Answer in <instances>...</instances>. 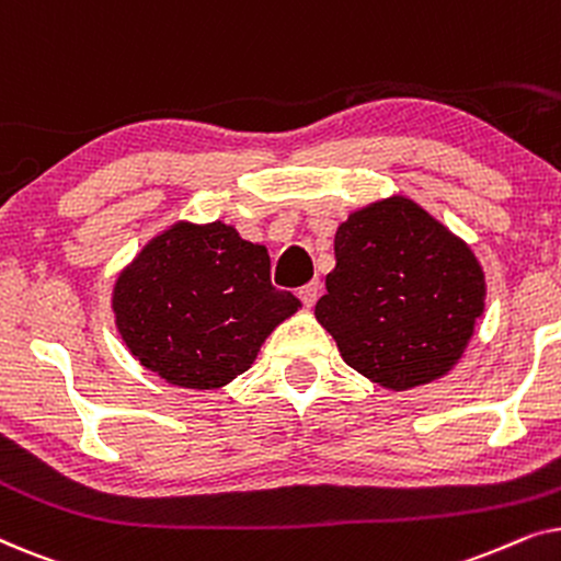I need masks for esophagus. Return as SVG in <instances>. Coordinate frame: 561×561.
Here are the masks:
<instances>
[{
    "instance_id": "esophagus-1",
    "label": "esophagus",
    "mask_w": 561,
    "mask_h": 561,
    "mask_svg": "<svg viewBox=\"0 0 561 561\" xmlns=\"http://www.w3.org/2000/svg\"><path fill=\"white\" fill-rule=\"evenodd\" d=\"M319 290H321V286H319V280H311V283H306V286L298 290V298H301V304L306 306V309H311L313 304H317V298H319Z\"/></svg>"
}]
</instances>
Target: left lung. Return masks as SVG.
<instances>
[{"label": "left lung", "instance_id": "8db88e82", "mask_svg": "<svg viewBox=\"0 0 561 561\" xmlns=\"http://www.w3.org/2000/svg\"><path fill=\"white\" fill-rule=\"evenodd\" d=\"M334 257L317 319L344 363L393 390L451 370L485 309V275L459 237L390 196L350 214Z\"/></svg>", "mask_w": 561, "mask_h": 561}]
</instances>
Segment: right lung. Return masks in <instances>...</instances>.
<instances>
[{"label":"right lung","mask_w":561,"mask_h":561,"mask_svg":"<svg viewBox=\"0 0 561 561\" xmlns=\"http://www.w3.org/2000/svg\"><path fill=\"white\" fill-rule=\"evenodd\" d=\"M301 301L271 283V257L234 227L179 221L119 273L112 309L127 350L160 378L211 390L242 375Z\"/></svg>","instance_id":"add662e5"}]
</instances>
